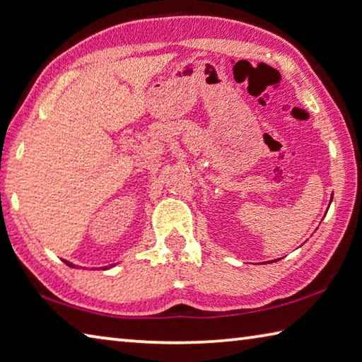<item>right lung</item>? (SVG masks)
<instances>
[{
	"mask_svg": "<svg viewBox=\"0 0 362 362\" xmlns=\"http://www.w3.org/2000/svg\"><path fill=\"white\" fill-rule=\"evenodd\" d=\"M64 263H66L67 266H71V268H74V264H72V263H69V262H67V260H64ZM104 269H105V268H104Z\"/></svg>",
	"mask_w": 362,
	"mask_h": 362,
	"instance_id": "obj_1",
	"label": "right lung"
}]
</instances>
